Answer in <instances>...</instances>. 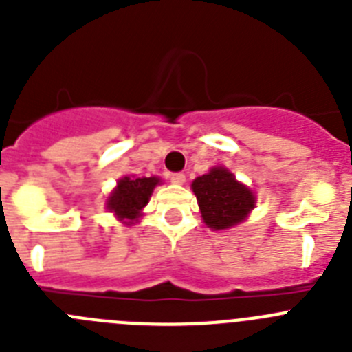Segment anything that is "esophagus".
<instances>
[{"label": "esophagus", "instance_id": "1", "mask_svg": "<svg viewBox=\"0 0 352 352\" xmlns=\"http://www.w3.org/2000/svg\"><path fill=\"white\" fill-rule=\"evenodd\" d=\"M169 178H170V182L176 183V185H183V183H185V174L183 173L169 174Z\"/></svg>", "mask_w": 352, "mask_h": 352}]
</instances>
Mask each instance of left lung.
<instances>
[{"label": "left lung", "instance_id": "8db88e82", "mask_svg": "<svg viewBox=\"0 0 352 352\" xmlns=\"http://www.w3.org/2000/svg\"><path fill=\"white\" fill-rule=\"evenodd\" d=\"M192 190L204 223L213 231L238 226L256 208V194L222 166L195 178Z\"/></svg>", "mask_w": 352, "mask_h": 352}]
</instances>
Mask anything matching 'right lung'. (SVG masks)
Instances as JSON below:
<instances>
[{"instance_id":"obj_1","label":"right lung","mask_w":352,"mask_h":352,"mask_svg":"<svg viewBox=\"0 0 352 352\" xmlns=\"http://www.w3.org/2000/svg\"><path fill=\"white\" fill-rule=\"evenodd\" d=\"M160 183V178H130L125 176L118 182L116 188L107 197V210L114 213L126 226H132L142 217V208L148 204L153 188Z\"/></svg>"}]
</instances>
